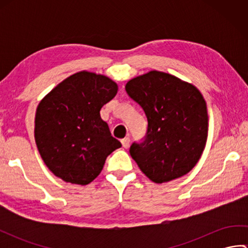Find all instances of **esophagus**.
I'll return each instance as SVG.
<instances>
[{
  "mask_svg": "<svg viewBox=\"0 0 248 248\" xmlns=\"http://www.w3.org/2000/svg\"><path fill=\"white\" fill-rule=\"evenodd\" d=\"M121 145H123L124 148H129L130 146V139L129 138H124L121 140Z\"/></svg>",
  "mask_w": 248,
  "mask_h": 248,
  "instance_id": "esophagus-1",
  "label": "esophagus"
}]
</instances>
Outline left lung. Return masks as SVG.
Listing matches in <instances>:
<instances>
[{
    "label": "left lung",
    "instance_id": "obj_1",
    "mask_svg": "<svg viewBox=\"0 0 248 248\" xmlns=\"http://www.w3.org/2000/svg\"><path fill=\"white\" fill-rule=\"evenodd\" d=\"M125 91L144 109L148 128L130 155L155 183L180 178L193 170L208 139L207 104L193 84L151 70L130 80Z\"/></svg>",
    "mask_w": 248,
    "mask_h": 248
}]
</instances>
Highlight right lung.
<instances>
[{"mask_svg":"<svg viewBox=\"0 0 248 248\" xmlns=\"http://www.w3.org/2000/svg\"><path fill=\"white\" fill-rule=\"evenodd\" d=\"M109 78L89 71L68 77L39 102L35 141L56 177L86 186L101 172L108 155L121 147L100 109L117 93Z\"/></svg>","mask_w":248,"mask_h":248,"instance_id":"add662e5","label":"right lung"}]
</instances>
